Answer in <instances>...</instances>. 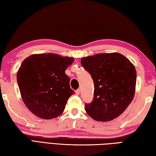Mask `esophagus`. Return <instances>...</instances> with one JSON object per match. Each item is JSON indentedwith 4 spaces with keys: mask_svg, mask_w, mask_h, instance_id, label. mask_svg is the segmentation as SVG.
Masks as SVG:
<instances>
[{
    "mask_svg": "<svg viewBox=\"0 0 156 156\" xmlns=\"http://www.w3.org/2000/svg\"><path fill=\"white\" fill-rule=\"evenodd\" d=\"M80 89H77V90H76L75 91L76 95H79V94H80Z\"/></svg>",
    "mask_w": 156,
    "mask_h": 156,
    "instance_id": "34e87169",
    "label": "esophagus"
}]
</instances>
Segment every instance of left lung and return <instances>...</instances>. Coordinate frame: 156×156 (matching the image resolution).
Returning a JSON list of instances; mask_svg holds the SVG:
<instances>
[{
	"label": "left lung",
	"instance_id": "obj_1",
	"mask_svg": "<svg viewBox=\"0 0 156 156\" xmlns=\"http://www.w3.org/2000/svg\"><path fill=\"white\" fill-rule=\"evenodd\" d=\"M81 64L90 74L94 86L92 102L85 103L87 114L97 121L108 122L118 118L135 95V66L118 53L84 57Z\"/></svg>",
	"mask_w": 156,
	"mask_h": 156
}]
</instances>
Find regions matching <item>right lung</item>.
Masks as SVG:
<instances>
[{
	"instance_id": "add662e5",
	"label": "right lung",
	"mask_w": 156,
	"mask_h": 156,
	"mask_svg": "<svg viewBox=\"0 0 156 156\" xmlns=\"http://www.w3.org/2000/svg\"><path fill=\"white\" fill-rule=\"evenodd\" d=\"M74 58L53 53L32 55L21 63L17 80L25 105L42 119L62 114L68 99L74 92L65 71Z\"/></svg>"
}]
</instances>
